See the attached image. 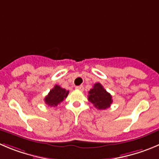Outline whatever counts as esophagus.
<instances>
[{
    "label": "esophagus",
    "mask_w": 159,
    "mask_h": 159,
    "mask_svg": "<svg viewBox=\"0 0 159 159\" xmlns=\"http://www.w3.org/2000/svg\"><path fill=\"white\" fill-rule=\"evenodd\" d=\"M76 89L80 90V91H83L84 90V86L83 85H78V86H76Z\"/></svg>",
    "instance_id": "1"
}]
</instances>
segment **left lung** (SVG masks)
Instances as JSON below:
<instances>
[{
    "label": "left lung",
    "instance_id": "8db88e82",
    "mask_svg": "<svg viewBox=\"0 0 159 159\" xmlns=\"http://www.w3.org/2000/svg\"><path fill=\"white\" fill-rule=\"evenodd\" d=\"M89 101L99 110H105L110 107L112 103V96L106 91L100 83H96L89 92Z\"/></svg>",
    "mask_w": 159,
    "mask_h": 159
}]
</instances>
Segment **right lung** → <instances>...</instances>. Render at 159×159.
I'll return each mask as SVG.
<instances>
[{
    "label": "right lung",
    "instance_id": "right-lung-1",
    "mask_svg": "<svg viewBox=\"0 0 159 159\" xmlns=\"http://www.w3.org/2000/svg\"><path fill=\"white\" fill-rule=\"evenodd\" d=\"M69 91L56 84L52 89L50 90L48 94L44 98L46 104L50 107H56L59 103L63 101L65 98L68 96Z\"/></svg>",
    "mask_w": 159,
    "mask_h": 159
}]
</instances>
